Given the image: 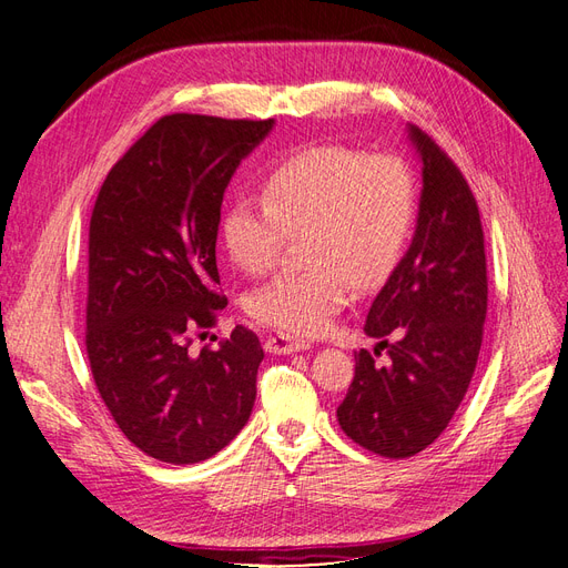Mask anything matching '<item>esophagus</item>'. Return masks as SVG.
Instances as JSON below:
<instances>
[{"mask_svg": "<svg viewBox=\"0 0 568 568\" xmlns=\"http://www.w3.org/2000/svg\"><path fill=\"white\" fill-rule=\"evenodd\" d=\"M265 348H267V353H272V355H291V353H301V351L311 348V346H307L305 341H298V338H291V336L277 334V336H270V338L265 341Z\"/></svg>", "mask_w": 568, "mask_h": 568, "instance_id": "esophagus-1", "label": "esophagus"}]
</instances>
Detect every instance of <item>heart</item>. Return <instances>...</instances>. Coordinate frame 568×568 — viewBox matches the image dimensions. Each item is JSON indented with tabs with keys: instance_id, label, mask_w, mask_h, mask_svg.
I'll return each mask as SVG.
<instances>
[{
	"instance_id": "heart-1",
	"label": "heart",
	"mask_w": 568,
	"mask_h": 568,
	"mask_svg": "<svg viewBox=\"0 0 568 568\" xmlns=\"http://www.w3.org/2000/svg\"><path fill=\"white\" fill-rule=\"evenodd\" d=\"M265 199L239 196L222 220L234 263L270 270L288 234H303L305 272H284L253 291L248 313L274 329L317 336L348 305L353 282L379 284L398 263L415 215V186L395 156L313 146L270 168Z\"/></svg>"
}]
</instances>
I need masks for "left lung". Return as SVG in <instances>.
Here are the masks:
<instances>
[{
	"instance_id": "left-lung-1",
	"label": "left lung",
	"mask_w": 568,
	"mask_h": 568,
	"mask_svg": "<svg viewBox=\"0 0 568 568\" xmlns=\"http://www.w3.org/2000/svg\"><path fill=\"white\" fill-rule=\"evenodd\" d=\"M422 161L417 227L376 294L365 334L389 363L355 353V376L336 417L365 450L405 459L450 424L476 369L488 311L484 227L471 189L432 136L409 125ZM392 341L388 342L387 338Z\"/></svg>"
}]
</instances>
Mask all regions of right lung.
Wrapping results in <instances>:
<instances>
[{"instance_id": "obj_1", "label": "right lung", "mask_w": 568, "mask_h": 568, "mask_svg": "<svg viewBox=\"0 0 568 568\" xmlns=\"http://www.w3.org/2000/svg\"><path fill=\"white\" fill-rule=\"evenodd\" d=\"M272 125L163 115L99 189L84 346L118 428L153 459H209L251 417L261 341L239 324L194 353L192 334L215 326L227 305L215 261L222 196Z\"/></svg>"}]
</instances>
